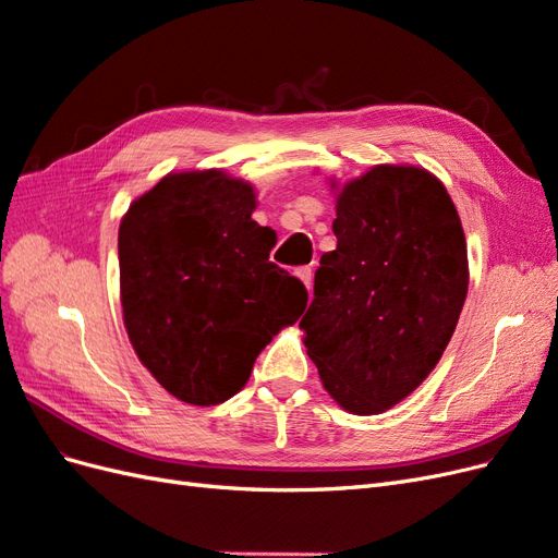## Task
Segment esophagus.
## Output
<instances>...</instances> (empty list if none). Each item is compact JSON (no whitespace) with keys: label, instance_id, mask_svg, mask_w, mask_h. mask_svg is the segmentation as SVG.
I'll return each instance as SVG.
<instances>
[{"label":"esophagus","instance_id":"34e87169","mask_svg":"<svg viewBox=\"0 0 558 558\" xmlns=\"http://www.w3.org/2000/svg\"><path fill=\"white\" fill-rule=\"evenodd\" d=\"M295 275L300 277V281H302V283L307 286V289H312V275H314V272H312V267H310V265H305V267H298V269H295Z\"/></svg>","mask_w":558,"mask_h":558}]
</instances>
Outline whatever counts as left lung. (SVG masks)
Returning a JSON list of instances; mask_svg holds the SVG:
<instances>
[{"label": "left lung", "instance_id": "1", "mask_svg": "<svg viewBox=\"0 0 558 558\" xmlns=\"http://www.w3.org/2000/svg\"><path fill=\"white\" fill-rule=\"evenodd\" d=\"M302 316L307 356L353 414H379L424 381L459 324L468 248L459 211L421 167L377 165L344 183Z\"/></svg>", "mask_w": 558, "mask_h": 558}]
</instances>
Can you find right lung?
<instances>
[{
    "label": "right lung",
    "mask_w": 558,
    "mask_h": 558,
    "mask_svg": "<svg viewBox=\"0 0 558 558\" xmlns=\"http://www.w3.org/2000/svg\"><path fill=\"white\" fill-rule=\"evenodd\" d=\"M253 209L246 181L179 172L134 199L118 230L130 342L165 391L199 408L238 393L307 307L302 281L269 263L277 234Z\"/></svg>",
    "instance_id": "obj_1"
}]
</instances>
